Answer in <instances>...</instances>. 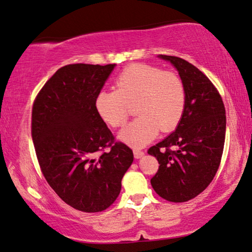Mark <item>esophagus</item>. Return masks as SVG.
I'll use <instances>...</instances> for the list:
<instances>
[{
  "instance_id": "1",
  "label": "esophagus",
  "mask_w": 252,
  "mask_h": 252,
  "mask_svg": "<svg viewBox=\"0 0 252 252\" xmlns=\"http://www.w3.org/2000/svg\"><path fill=\"white\" fill-rule=\"evenodd\" d=\"M145 153L143 151H140V150H137V148H134L133 150V157H134V158H141L143 157Z\"/></svg>"
}]
</instances>
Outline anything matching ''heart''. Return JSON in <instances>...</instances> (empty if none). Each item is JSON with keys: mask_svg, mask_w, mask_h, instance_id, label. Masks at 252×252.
Returning <instances> with one entry per match:
<instances>
[{"mask_svg": "<svg viewBox=\"0 0 252 252\" xmlns=\"http://www.w3.org/2000/svg\"><path fill=\"white\" fill-rule=\"evenodd\" d=\"M115 90H102L95 97V109L112 127L125 126L129 105L138 115L120 132V139L132 147H143L161 132L178 126L186 106V90L176 73L146 63L126 67L115 80Z\"/></svg>", "mask_w": 252, "mask_h": 252, "instance_id": "1", "label": "heart"}]
</instances>
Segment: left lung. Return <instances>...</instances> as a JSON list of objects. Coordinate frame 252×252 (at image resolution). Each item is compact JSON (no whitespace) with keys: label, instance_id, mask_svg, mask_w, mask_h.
I'll return each mask as SVG.
<instances>
[{"label":"left lung","instance_id":"8db88e82","mask_svg":"<svg viewBox=\"0 0 252 252\" xmlns=\"http://www.w3.org/2000/svg\"><path fill=\"white\" fill-rule=\"evenodd\" d=\"M158 57L178 70L186 106L175 132L148 150L160 164L151 184L162 198L180 203L203 192L217 173L225 144V106L217 88L195 66L179 57Z\"/></svg>","mask_w":252,"mask_h":252}]
</instances>
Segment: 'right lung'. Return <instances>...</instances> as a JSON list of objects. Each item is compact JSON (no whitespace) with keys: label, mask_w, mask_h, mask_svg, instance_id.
<instances>
[{"label":"right lung","mask_w":252,"mask_h":252,"mask_svg":"<svg viewBox=\"0 0 252 252\" xmlns=\"http://www.w3.org/2000/svg\"><path fill=\"white\" fill-rule=\"evenodd\" d=\"M115 63L59 68L35 98L32 138L44 178L57 195L83 212L114 203L133 161L95 109V97Z\"/></svg>","instance_id":"obj_1"}]
</instances>
